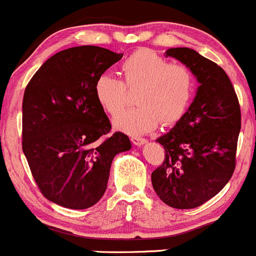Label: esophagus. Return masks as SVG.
<instances>
[{
	"label": "esophagus",
	"instance_id": "esophagus-1",
	"mask_svg": "<svg viewBox=\"0 0 256 256\" xmlns=\"http://www.w3.org/2000/svg\"><path fill=\"white\" fill-rule=\"evenodd\" d=\"M130 140H132V142L134 143L136 146H143L144 143H147V140L142 137H132Z\"/></svg>",
	"mask_w": 256,
	"mask_h": 256
}]
</instances>
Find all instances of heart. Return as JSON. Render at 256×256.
<instances>
[{
    "label": "heart",
    "mask_w": 256,
    "mask_h": 256,
    "mask_svg": "<svg viewBox=\"0 0 256 256\" xmlns=\"http://www.w3.org/2000/svg\"><path fill=\"white\" fill-rule=\"evenodd\" d=\"M123 82L109 72L99 75L94 94L100 108L114 116L125 105L128 90H138L137 107L122 112L114 126L126 134H144L162 123L171 126L186 113L194 93V76L184 64H170L150 50H140L122 64Z\"/></svg>",
    "instance_id": "b5f03b06"
}]
</instances>
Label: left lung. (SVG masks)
I'll return each mask as SVG.
<instances>
[{"mask_svg":"<svg viewBox=\"0 0 256 256\" xmlns=\"http://www.w3.org/2000/svg\"><path fill=\"white\" fill-rule=\"evenodd\" d=\"M166 56L188 66L200 85L184 116L157 140L164 160L152 172V184L166 205L194 208L216 196L235 171L242 112L222 68L188 48H168Z\"/></svg>","mask_w":256,"mask_h":256,"instance_id":"8db88e82","label":"left lung"}]
</instances>
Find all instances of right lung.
<instances>
[{
	"label": "right lung",
	"instance_id": "1",
	"mask_svg": "<svg viewBox=\"0 0 256 256\" xmlns=\"http://www.w3.org/2000/svg\"><path fill=\"white\" fill-rule=\"evenodd\" d=\"M99 46H76L46 60L25 89L22 150L41 194L72 210L96 205L106 190L116 154L128 136L110 132L94 94L99 75L122 59Z\"/></svg>",
	"mask_w": 256,
	"mask_h": 256
}]
</instances>
